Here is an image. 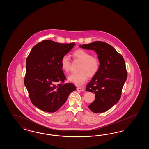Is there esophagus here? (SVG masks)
I'll return each instance as SVG.
<instances>
[{"instance_id":"1","label":"esophagus","mask_w":149,"mask_h":149,"mask_svg":"<svg viewBox=\"0 0 149 149\" xmlns=\"http://www.w3.org/2000/svg\"><path fill=\"white\" fill-rule=\"evenodd\" d=\"M77 90L78 91H84V88L82 87H77Z\"/></svg>"}]
</instances>
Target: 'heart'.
<instances>
[{
  "label": "heart",
  "mask_w": 149,
  "mask_h": 149,
  "mask_svg": "<svg viewBox=\"0 0 149 149\" xmlns=\"http://www.w3.org/2000/svg\"><path fill=\"white\" fill-rule=\"evenodd\" d=\"M74 59L81 62L79 68V72L72 73L68 77V80L73 82L76 85H82L89 78L94 77L98 73L100 68V62L97 57L92 56L88 52L82 49H78L72 53ZM62 69L65 72H68L70 70L71 62L70 58L64 55L61 60Z\"/></svg>",
  "instance_id": "1"
}]
</instances>
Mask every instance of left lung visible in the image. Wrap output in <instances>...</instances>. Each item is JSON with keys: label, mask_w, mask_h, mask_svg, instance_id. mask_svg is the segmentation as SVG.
I'll list each match as a JSON object with an SVG mask.
<instances>
[{"label": "left lung", "mask_w": 149, "mask_h": 149, "mask_svg": "<svg viewBox=\"0 0 149 149\" xmlns=\"http://www.w3.org/2000/svg\"><path fill=\"white\" fill-rule=\"evenodd\" d=\"M79 47L95 51L100 62L98 73L86 86L87 91L95 94V100L88 106L89 109L94 113L108 111L120 100L126 81L127 73L124 58L110 45L102 41Z\"/></svg>", "instance_id": "obj_1"}]
</instances>
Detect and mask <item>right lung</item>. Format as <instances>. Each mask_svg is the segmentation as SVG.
I'll use <instances>...</instances> for the list:
<instances>
[{
	"mask_svg": "<svg viewBox=\"0 0 149 149\" xmlns=\"http://www.w3.org/2000/svg\"><path fill=\"white\" fill-rule=\"evenodd\" d=\"M74 45L45 40L32 48L26 58L24 83L32 104L42 111H57L76 90L73 84L64 83L66 77L61 65L62 57Z\"/></svg>",
	"mask_w": 149,
	"mask_h": 149,
	"instance_id": "obj_1",
	"label": "right lung"
}]
</instances>
